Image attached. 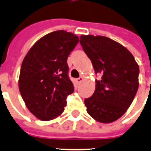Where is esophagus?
<instances>
[{"instance_id": "esophagus-1", "label": "esophagus", "mask_w": 151, "mask_h": 151, "mask_svg": "<svg viewBox=\"0 0 151 151\" xmlns=\"http://www.w3.org/2000/svg\"><path fill=\"white\" fill-rule=\"evenodd\" d=\"M83 80H84V78H83V77H80V78H78V79H77V81H78V83H81V82L83 81Z\"/></svg>"}]
</instances>
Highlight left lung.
I'll return each instance as SVG.
<instances>
[{
  "label": "left lung",
  "mask_w": 151,
  "mask_h": 151,
  "mask_svg": "<svg viewBox=\"0 0 151 151\" xmlns=\"http://www.w3.org/2000/svg\"><path fill=\"white\" fill-rule=\"evenodd\" d=\"M80 43L93 64L96 80L92 96L84 99L87 111L96 121L119 119L133 102L139 87V66L127 48L105 36H80Z\"/></svg>",
  "instance_id": "obj_1"
}]
</instances>
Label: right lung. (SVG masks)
<instances>
[{"label": "right lung", "mask_w": 151, "mask_h": 151, "mask_svg": "<svg viewBox=\"0 0 151 151\" xmlns=\"http://www.w3.org/2000/svg\"><path fill=\"white\" fill-rule=\"evenodd\" d=\"M78 42L73 33L52 32L38 40L23 60L18 81L21 95L29 111L42 121L60 116L74 91L67 61Z\"/></svg>", "instance_id": "obj_1"}]
</instances>
